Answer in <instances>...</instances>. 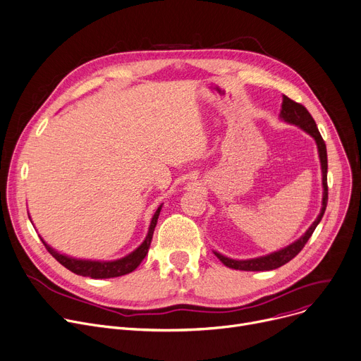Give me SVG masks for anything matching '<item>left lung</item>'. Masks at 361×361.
<instances>
[{
    "label": "left lung",
    "instance_id": "obj_1",
    "mask_svg": "<svg viewBox=\"0 0 361 361\" xmlns=\"http://www.w3.org/2000/svg\"><path fill=\"white\" fill-rule=\"evenodd\" d=\"M280 118L284 120L287 123H292L299 126L300 129H303L306 133H309L312 137L315 139L317 147H318V152H319V159H321V170H322V187H324V195H322V207L321 212L318 214V218L315 219V222L310 225V228L295 241L293 244L287 245L283 250H279L276 252H271L269 255L264 257H257V258H251V259H232L228 258L219 252L214 251V255L218 257L226 267L233 269V270H243V271H270V270H276L281 266H284L286 262H289L292 258H295L302 248L305 247V244L307 243V239L314 233L315 228L318 226V224L321 222L322 216L325 213L326 209V203H328V184H326V173H328V158H326V147L325 142L317 128V123L314 117L310 116V113L306 110L305 106L290 100L289 97L283 95V103H281V110H280Z\"/></svg>",
    "mask_w": 361,
    "mask_h": 361
}]
</instances>
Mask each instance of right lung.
I'll return each mask as SVG.
<instances>
[{
	"mask_svg": "<svg viewBox=\"0 0 361 361\" xmlns=\"http://www.w3.org/2000/svg\"><path fill=\"white\" fill-rule=\"evenodd\" d=\"M162 204H159V207L157 209L155 214L152 216V221L149 225V231L148 235L133 252H130L129 255L120 258V259H113V261H92V259H78V258H72L69 255L61 254L56 250H54L51 245H47L43 239L42 243L46 247V250L52 254V257L61 262L65 269H68L69 271L75 273L78 276H84V277H91V279H110V277H118V276H125L132 273L133 270L137 269L139 264L142 262V259L147 257L151 241H152V235L157 226V221L158 216L161 212Z\"/></svg>",
	"mask_w": 361,
	"mask_h": 361,
	"instance_id": "obj_1",
	"label": "right lung"
}]
</instances>
